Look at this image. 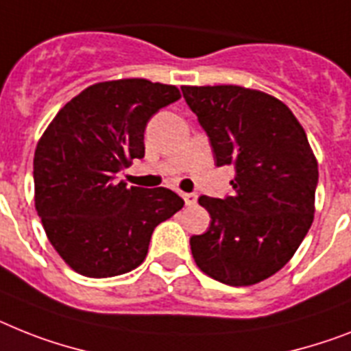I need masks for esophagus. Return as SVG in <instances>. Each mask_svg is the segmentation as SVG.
Returning <instances> with one entry per match:
<instances>
[{
  "instance_id": "esophagus-1",
  "label": "esophagus",
  "mask_w": 351,
  "mask_h": 351,
  "mask_svg": "<svg viewBox=\"0 0 351 351\" xmlns=\"http://www.w3.org/2000/svg\"><path fill=\"white\" fill-rule=\"evenodd\" d=\"M182 199H184V202H186V206H192V204H195L197 202L195 193H182Z\"/></svg>"
}]
</instances>
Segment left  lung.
<instances>
[{
  "label": "left lung",
  "instance_id": "8db88e82",
  "mask_svg": "<svg viewBox=\"0 0 351 351\" xmlns=\"http://www.w3.org/2000/svg\"><path fill=\"white\" fill-rule=\"evenodd\" d=\"M217 167L233 165V195H201L211 217L190 239L197 267L217 282L254 285L294 256L314 221L317 161L282 100L242 86H182Z\"/></svg>",
  "mask_w": 351,
  "mask_h": 351
}]
</instances>
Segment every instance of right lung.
<instances>
[{
	"label": "right lung",
	"instance_id": "right-lung-1",
	"mask_svg": "<svg viewBox=\"0 0 351 351\" xmlns=\"http://www.w3.org/2000/svg\"><path fill=\"white\" fill-rule=\"evenodd\" d=\"M181 98L176 86L145 78L93 84L51 120L34 156L36 210L46 237L75 273L111 278L147 256L158 224L184 201L169 188L114 181L145 156L152 114Z\"/></svg>",
	"mask_w": 351,
	"mask_h": 351
}]
</instances>
